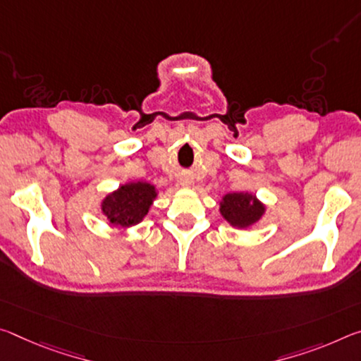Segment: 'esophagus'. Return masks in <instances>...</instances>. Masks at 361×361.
<instances>
[{"instance_id":"1","label":"esophagus","mask_w":361,"mask_h":361,"mask_svg":"<svg viewBox=\"0 0 361 361\" xmlns=\"http://www.w3.org/2000/svg\"><path fill=\"white\" fill-rule=\"evenodd\" d=\"M190 185H191V181H190V180H183V181H181V186L188 188V186H190Z\"/></svg>"}]
</instances>
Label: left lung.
Listing matches in <instances>:
<instances>
[{
    "label": "left lung",
    "instance_id": "1",
    "mask_svg": "<svg viewBox=\"0 0 361 361\" xmlns=\"http://www.w3.org/2000/svg\"><path fill=\"white\" fill-rule=\"evenodd\" d=\"M220 215L238 230H247L259 223L267 212V205L252 192H228L220 201Z\"/></svg>",
    "mask_w": 361,
    "mask_h": 361
}]
</instances>
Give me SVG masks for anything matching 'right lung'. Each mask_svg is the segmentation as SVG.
Here are the masks:
<instances>
[{
  "mask_svg": "<svg viewBox=\"0 0 361 361\" xmlns=\"http://www.w3.org/2000/svg\"><path fill=\"white\" fill-rule=\"evenodd\" d=\"M157 188L147 181H128L101 201V214L114 226L131 228L149 214L157 199Z\"/></svg>",
  "mask_w": 361,
  "mask_h": 361,
  "instance_id": "right-lung-1",
  "label": "right lung"
}]
</instances>
